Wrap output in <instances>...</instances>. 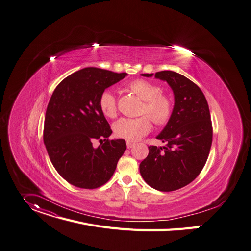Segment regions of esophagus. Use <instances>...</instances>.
<instances>
[{
  "label": "esophagus",
  "mask_w": 251,
  "mask_h": 251,
  "mask_svg": "<svg viewBox=\"0 0 251 251\" xmlns=\"http://www.w3.org/2000/svg\"><path fill=\"white\" fill-rule=\"evenodd\" d=\"M134 145H135V144H134V143H132V142H130V141H128V142H127V148H129V149H130V148H132Z\"/></svg>",
  "instance_id": "esophagus-1"
}]
</instances>
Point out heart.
<instances>
[{"label": "heart", "instance_id": "obj_1", "mask_svg": "<svg viewBox=\"0 0 251 251\" xmlns=\"http://www.w3.org/2000/svg\"><path fill=\"white\" fill-rule=\"evenodd\" d=\"M128 89L144 100L141 114L147 116L121 118L114 123L113 130L117 137L135 142L151 131L150 119L159 126L165 125L170 120L173 113V101L169 95L162 93L161 86L147 80H134L129 83ZM99 106L105 116L114 118L117 115V99L112 91H103L99 98Z\"/></svg>", "mask_w": 251, "mask_h": 251}]
</instances>
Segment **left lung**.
Segmentation results:
<instances>
[{
	"mask_svg": "<svg viewBox=\"0 0 251 251\" xmlns=\"http://www.w3.org/2000/svg\"><path fill=\"white\" fill-rule=\"evenodd\" d=\"M155 77L169 84L175 103L170 120L157 136L166 146H149L139 168L149 186L169 192L188 185L200 174L209 155L213 131L208 103L195 83L173 71L157 72Z\"/></svg>",
	"mask_w": 251,
	"mask_h": 251,
	"instance_id": "1",
	"label": "left lung"
}]
</instances>
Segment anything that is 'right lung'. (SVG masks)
<instances>
[{
	"label": "right lung",
	"instance_id": "right-lung-1",
	"mask_svg": "<svg viewBox=\"0 0 251 251\" xmlns=\"http://www.w3.org/2000/svg\"><path fill=\"white\" fill-rule=\"evenodd\" d=\"M127 73L88 67L66 77L56 87L45 116L43 139L57 172L70 184L95 189L112 177L126 150L112 133L99 106L103 91ZM100 145L93 147V141Z\"/></svg>",
	"mask_w": 251,
	"mask_h": 251
}]
</instances>
